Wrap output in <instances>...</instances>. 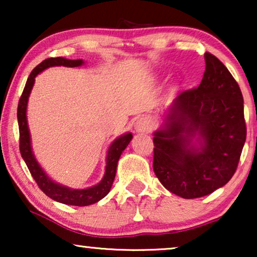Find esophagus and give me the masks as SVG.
Returning <instances> with one entry per match:
<instances>
[{
	"instance_id": "esophagus-1",
	"label": "esophagus",
	"mask_w": 257,
	"mask_h": 257,
	"mask_svg": "<svg viewBox=\"0 0 257 257\" xmlns=\"http://www.w3.org/2000/svg\"><path fill=\"white\" fill-rule=\"evenodd\" d=\"M135 130L138 133H149L152 130V121L147 117L139 118L135 124Z\"/></svg>"
}]
</instances>
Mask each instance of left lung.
<instances>
[{
    "label": "left lung",
    "mask_w": 257,
    "mask_h": 257,
    "mask_svg": "<svg viewBox=\"0 0 257 257\" xmlns=\"http://www.w3.org/2000/svg\"><path fill=\"white\" fill-rule=\"evenodd\" d=\"M196 89L181 92L153 133V171L168 191L184 199L208 195L230 180L247 127L240 86L215 56L206 52Z\"/></svg>",
    "instance_id": "left-lung-1"
}]
</instances>
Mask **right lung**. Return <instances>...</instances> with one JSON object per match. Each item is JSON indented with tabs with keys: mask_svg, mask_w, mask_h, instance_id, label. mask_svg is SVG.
Masks as SVG:
<instances>
[{
	"mask_svg": "<svg viewBox=\"0 0 257 257\" xmlns=\"http://www.w3.org/2000/svg\"><path fill=\"white\" fill-rule=\"evenodd\" d=\"M84 64L83 59H66L63 57L56 58H47L41 64H38L30 76L28 77L22 96L20 98L19 107H17V120H19L20 128V151L24 163L27 164L31 175L37 182L38 187L55 201L64 203V205L71 206H89L96 203L105 198L110 192L113 184L115 171H117V164L119 158H120L122 151H124L132 139V133H126V135L119 137L111 144L108 147L107 157H106V167H105V174L99 184L92 186V187L85 189H72L66 186L59 185L57 182L52 181L48 174L43 171V168L37 163L36 158L34 156L33 149H31L30 132L28 127L27 121V105L29 99L31 89H33L35 83V77L38 73L44 71L45 69L50 66H69V68H75Z\"/></svg>",
	"mask_w": 257,
	"mask_h": 257,
	"instance_id": "add662e5",
	"label": "right lung"
}]
</instances>
